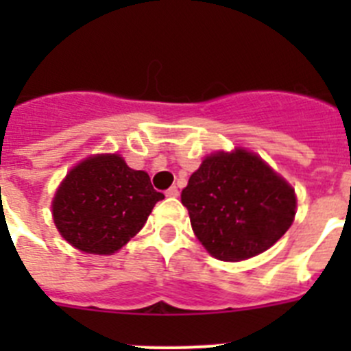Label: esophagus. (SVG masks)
<instances>
[{
  "mask_svg": "<svg viewBox=\"0 0 351 351\" xmlns=\"http://www.w3.org/2000/svg\"><path fill=\"white\" fill-rule=\"evenodd\" d=\"M165 195H167V197H170V198H176L179 195V190L176 188V186H170L169 190L165 191Z\"/></svg>",
  "mask_w": 351,
  "mask_h": 351,
  "instance_id": "34e87169",
  "label": "esophagus"
}]
</instances>
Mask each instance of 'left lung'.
<instances>
[{"label":"left lung","instance_id":"1","mask_svg":"<svg viewBox=\"0 0 351 351\" xmlns=\"http://www.w3.org/2000/svg\"><path fill=\"white\" fill-rule=\"evenodd\" d=\"M191 228L214 258L239 262L269 250L295 218V193L256 154L207 156L181 193Z\"/></svg>","mask_w":351,"mask_h":351}]
</instances>
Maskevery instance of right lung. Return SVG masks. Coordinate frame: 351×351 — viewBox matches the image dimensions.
<instances>
[{"instance_id": "right-lung-1", "label": "right lung", "mask_w": 351, "mask_h": 351, "mask_svg": "<svg viewBox=\"0 0 351 351\" xmlns=\"http://www.w3.org/2000/svg\"><path fill=\"white\" fill-rule=\"evenodd\" d=\"M163 198L147 173L130 169L117 154H98L70 170L56 193L52 214L71 246L110 255L141 230Z\"/></svg>"}]
</instances>
